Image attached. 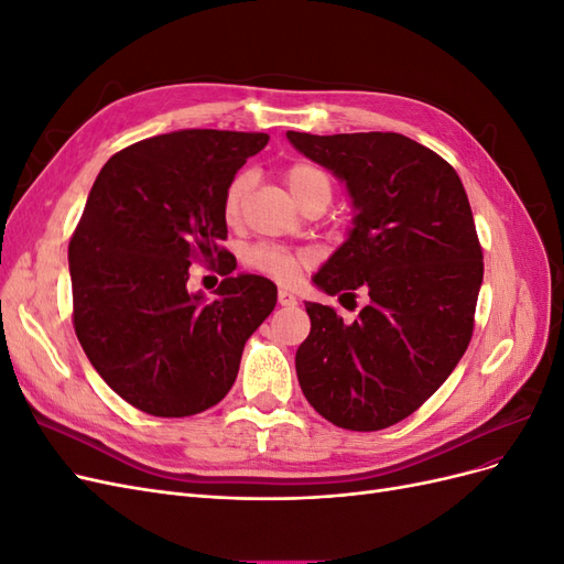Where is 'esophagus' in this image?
<instances>
[{
	"label": "esophagus",
	"instance_id": "1",
	"mask_svg": "<svg viewBox=\"0 0 564 564\" xmlns=\"http://www.w3.org/2000/svg\"><path fill=\"white\" fill-rule=\"evenodd\" d=\"M278 301H280V305H284V308H294V305L299 303L296 301V296L289 292V289H280L278 292Z\"/></svg>",
	"mask_w": 564,
	"mask_h": 564
}]
</instances>
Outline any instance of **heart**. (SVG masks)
Wrapping results in <instances>:
<instances>
[{"label":"heart","mask_w":564,"mask_h":564,"mask_svg":"<svg viewBox=\"0 0 564 564\" xmlns=\"http://www.w3.org/2000/svg\"><path fill=\"white\" fill-rule=\"evenodd\" d=\"M286 185L289 191L294 193V197L301 202L305 195L317 191V187H327L332 193V185L327 174L322 172L319 166L308 164V162H296L286 169ZM251 191V174H240L235 176L232 183L228 185L226 191V202H224V212L226 216L232 220L237 218L242 209V202ZM247 261L256 268L265 272L268 278L278 280V282H294L296 275L301 272V268L311 261V256L305 251H292L284 247H272V245H263L256 247L249 251Z\"/></svg>","instance_id":"b5f03b06"}]
</instances>
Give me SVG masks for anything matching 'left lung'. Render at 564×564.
Wrapping results in <instances>:
<instances>
[{"mask_svg": "<svg viewBox=\"0 0 564 564\" xmlns=\"http://www.w3.org/2000/svg\"><path fill=\"white\" fill-rule=\"evenodd\" d=\"M286 139L346 185L355 212L313 284L329 296H369L350 324L305 303L301 390L338 429H388L447 381L470 344L485 265L468 195L445 160L402 133Z\"/></svg>", "mask_w": 564, "mask_h": 564, "instance_id": "left-lung-1", "label": "left lung"}]
</instances>
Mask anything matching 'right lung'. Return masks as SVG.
Segmentation results:
<instances>
[{
    "label": "right lung",
    "mask_w": 564,
    "mask_h": 564,
    "mask_svg": "<svg viewBox=\"0 0 564 564\" xmlns=\"http://www.w3.org/2000/svg\"><path fill=\"white\" fill-rule=\"evenodd\" d=\"M268 133L181 129L112 155L67 247L75 334L119 398L193 416L228 395L247 338L278 303L261 275L187 292L193 259L228 237L226 191Z\"/></svg>",
    "instance_id": "right-lung-1"
}]
</instances>
